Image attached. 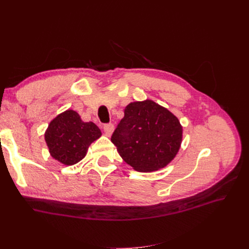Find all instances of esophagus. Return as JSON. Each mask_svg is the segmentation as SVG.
<instances>
[{
    "instance_id": "obj_1",
    "label": "esophagus",
    "mask_w": 249,
    "mask_h": 249,
    "mask_svg": "<svg viewBox=\"0 0 249 249\" xmlns=\"http://www.w3.org/2000/svg\"><path fill=\"white\" fill-rule=\"evenodd\" d=\"M113 131H114V125H113L112 124L104 125V132H105V135H106V136L110 137L112 133H113Z\"/></svg>"
}]
</instances>
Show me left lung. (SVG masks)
I'll list each match as a JSON object with an SVG mask.
<instances>
[{
  "label": "left lung",
  "instance_id": "left-lung-1",
  "mask_svg": "<svg viewBox=\"0 0 249 249\" xmlns=\"http://www.w3.org/2000/svg\"><path fill=\"white\" fill-rule=\"evenodd\" d=\"M182 140L183 126L178 117L152 100L127 105L111 137L123 160L139 172L167 166Z\"/></svg>",
  "mask_w": 249,
  "mask_h": 249
}]
</instances>
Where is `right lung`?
<instances>
[{
	"instance_id": "obj_1",
	"label": "right lung",
	"mask_w": 249,
	"mask_h": 249,
	"mask_svg": "<svg viewBox=\"0 0 249 249\" xmlns=\"http://www.w3.org/2000/svg\"><path fill=\"white\" fill-rule=\"evenodd\" d=\"M102 136L101 130L92 122L84 123L76 111L66 110L50 123L44 140L50 155L63 165L80 162L87 154L89 145Z\"/></svg>"
}]
</instances>
